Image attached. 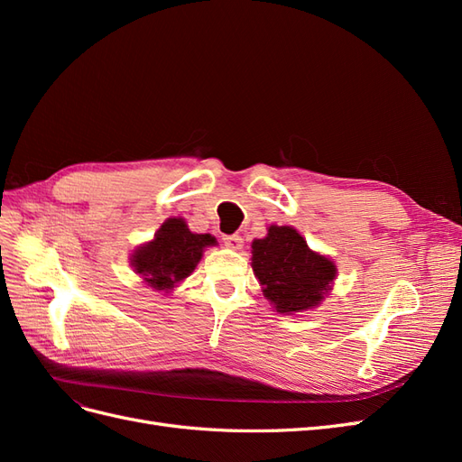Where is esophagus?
<instances>
[{"label":"esophagus","instance_id":"obj_1","mask_svg":"<svg viewBox=\"0 0 462 462\" xmlns=\"http://www.w3.org/2000/svg\"><path fill=\"white\" fill-rule=\"evenodd\" d=\"M223 243H226L227 248H233V250H239L243 246L241 235H226L223 236Z\"/></svg>","mask_w":462,"mask_h":462}]
</instances>
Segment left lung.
Wrapping results in <instances>:
<instances>
[{"label": "left lung", "instance_id": "obj_1", "mask_svg": "<svg viewBox=\"0 0 462 462\" xmlns=\"http://www.w3.org/2000/svg\"><path fill=\"white\" fill-rule=\"evenodd\" d=\"M253 270L277 312L292 314L319 304L335 279V263L309 248L292 227L268 229L253 243Z\"/></svg>", "mask_w": 462, "mask_h": 462}]
</instances>
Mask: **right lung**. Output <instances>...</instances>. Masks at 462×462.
<instances>
[{"instance_id": "1", "label": "right lung", "mask_w": 462, "mask_h": 462, "mask_svg": "<svg viewBox=\"0 0 462 462\" xmlns=\"http://www.w3.org/2000/svg\"><path fill=\"white\" fill-rule=\"evenodd\" d=\"M214 243L212 235L190 233L183 219L171 217L163 223L153 241L133 254V268L150 287L170 291L180 279L190 275L202 258L204 248Z\"/></svg>"}]
</instances>
